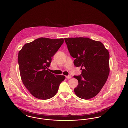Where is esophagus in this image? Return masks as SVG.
I'll return each mask as SVG.
<instances>
[{"label":"esophagus","instance_id":"34e87169","mask_svg":"<svg viewBox=\"0 0 128 128\" xmlns=\"http://www.w3.org/2000/svg\"><path fill=\"white\" fill-rule=\"evenodd\" d=\"M66 78H67L70 79L72 78V76H66Z\"/></svg>","mask_w":128,"mask_h":128}]
</instances>
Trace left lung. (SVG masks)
<instances>
[{
	"label": "left lung",
	"instance_id": "obj_1",
	"mask_svg": "<svg viewBox=\"0 0 128 128\" xmlns=\"http://www.w3.org/2000/svg\"><path fill=\"white\" fill-rule=\"evenodd\" d=\"M70 55L75 59L76 67H81L80 76L74 77L78 81L74 89L80 98L96 96L105 84L110 72V55L100 41L87 38H65Z\"/></svg>",
	"mask_w": 128,
	"mask_h": 128
}]
</instances>
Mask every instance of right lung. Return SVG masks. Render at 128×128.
<instances>
[{
    "mask_svg": "<svg viewBox=\"0 0 128 128\" xmlns=\"http://www.w3.org/2000/svg\"><path fill=\"white\" fill-rule=\"evenodd\" d=\"M64 42L63 38H40L25 44L18 54L22 81L34 97L50 98L57 93L65 76L54 74L48 70L52 58Z\"/></svg>",
    "mask_w": 128,
    "mask_h": 128,
    "instance_id": "right-lung-1",
    "label": "right lung"
}]
</instances>
